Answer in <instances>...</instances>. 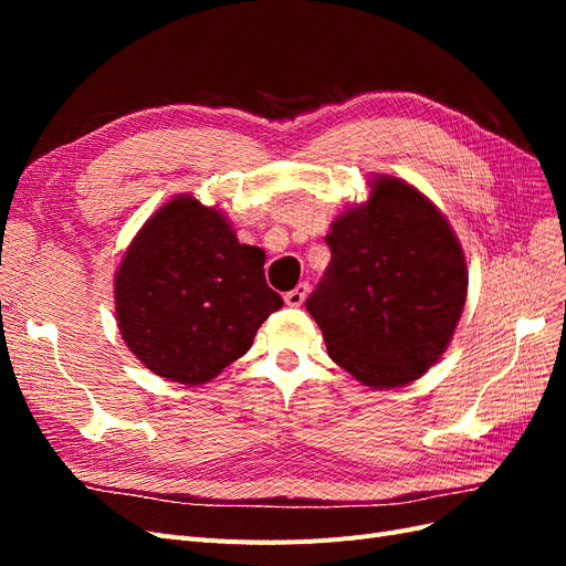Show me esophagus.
<instances>
[{
    "instance_id": "obj_1",
    "label": "esophagus",
    "mask_w": 566,
    "mask_h": 566,
    "mask_svg": "<svg viewBox=\"0 0 566 566\" xmlns=\"http://www.w3.org/2000/svg\"><path fill=\"white\" fill-rule=\"evenodd\" d=\"M306 293H310V283L302 281L293 290H287V293L283 295V300H285L287 306H300L306 300Z\"/></svg>"
}]
</instances>
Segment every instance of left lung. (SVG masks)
I'll return each mask as SVG.
<instances>
[{
  "instance_id": "left-lung-1",
  "label": "left lung",
  "mask_w": 566,
  "mask_h": 566,
  "mask_svg": "<svg viewBox=\"0 0 566 566\" xmlns=\"http://www.w3.org/2000/svg\"><path fill=\"white\" fill-rule=\"evenodd\" d=\"M331 264L306 300L337 366L373 389L418 380L449 347L468 297L449 221L410 184L380 177L325 235Z\"/></svg>"
}]
</instances>
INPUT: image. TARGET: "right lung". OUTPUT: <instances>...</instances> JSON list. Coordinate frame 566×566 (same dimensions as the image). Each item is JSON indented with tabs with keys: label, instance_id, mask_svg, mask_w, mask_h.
<instances>
[{
	"label": "right lung",
	"instance_id": "add662e5",
	"mask_svg": "<svg viewBox=\"0 0 566 566\" xmlns=\"http://www.w3.org/2000/svg\"><path fill=\"white\" fill-rule=\"evenodd\" d=\"M264 250L238 243L227 217L179 196L136 233L115 273L125 345L160 378L205 385L241 358L283 300Z\"/></svg>",
	"mask_w": 566,
	"mask_h": 566
}]
</instances>
